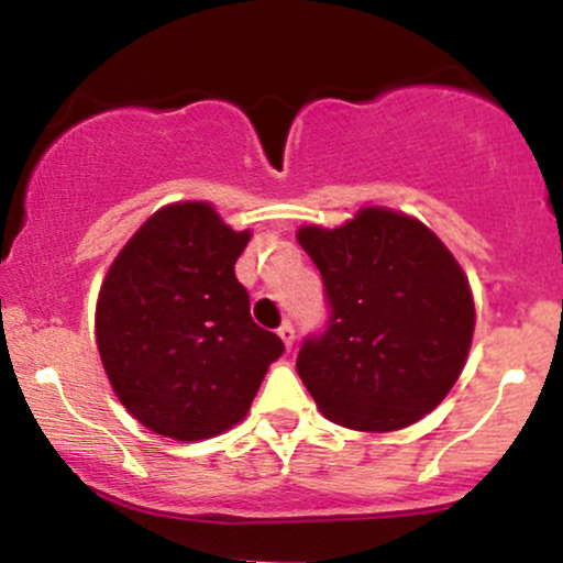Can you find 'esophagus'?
I'll use <instances>...</instances> for the list:
<instances>
[{
	"instance_id": "esophagus-1",
	"label": "esophagus",
	"mask_w": 563,
	"mask_h": 563,
	"mask_svg": "<svg viewBox=\"0 0 563 563\" xmlns=\"http://www.w3.org/2000/svg\"><path fill=\"white\" fill-rule=\"evenodd\" d=\"M277 335H280L283 339V344H286V349L290 352V346H294V339H296V331H294V325H290V322H283L280 328H277Z\"/></svg>"
}]
</instances>
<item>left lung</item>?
Returning a JSON list of instances; mask_svg holds the SVG:
<instances>
[{
    "instance_id": "1",
    "label": "left lung",
    "mask_w": 563,
    "mask_h": 563,
    "mask_svg": "<svg viewBox=\"0 0 563 563\" xmlns=\"http://www.w3.org/2000/svg\"><path fill=\"white\" fill-rule=\"evenodd\" d=\"M296 241L331 303L325 333L296 357L322 416L373 434L421 421L448 397L474 339L461 264L423 222L384 206L333 230L307 224Z\"/></svg>"
}]
</instances>
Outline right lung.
Returning a JSON list of instances; mask_svg holds the SVG:
<instances>
[{
    "label": "right lung",
    "instance_id": "obj_1",
    "mask_svg": "<svg viewBox=\"0 0 563 563\" xmlns=\"http://www.w3.org/2000/svg\"><path fill=\"white\" fill-rule=\"evenodd\" d=\"M249 241L206 200H179L129 238L102 280V367L121 405L161 437L198 442L241 423L283 354L235 277Z\"/></svg>",
    "mask_w": 563,
    "mask_h": 563
}]
</instances>
